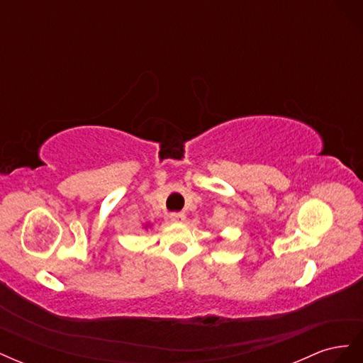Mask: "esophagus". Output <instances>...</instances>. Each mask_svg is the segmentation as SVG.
Segmentation results:
<instances>
[{
	"instance_id": "1",
	"label": "esophagus",
	"mask_w": 363,
	"mask_h": 363,
	"mask_svg": "<svg viewBox=\"0 0 363 363\" xmlns=\"http://www.w3.org/2000/svg\"><path fill=\"white\" fill-rule=\"evenodd\" d=\"M171 219L174 223H183L186 219V215L183 212H174L171 213Z\"/></svg>"
}]
</instances>
